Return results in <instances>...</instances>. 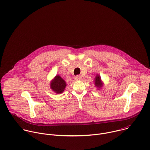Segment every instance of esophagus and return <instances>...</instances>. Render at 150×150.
Wrapping results in <instances>:
<instances>
[{"mask_svg": "<svg viewBox=\"0 0 150 150\" xmlns=\"http://www.w3.org/2000/svg\"><path fill=\"white\" fill-rule=\"evenodd\" d=\"M75 80H77V81L81 80V77L80 76H77L75 77Z\"/></svg>", "mask_w": 150, "mask_h": 150, "instance_id": "obj_1", "label": "esophagus"}]
</instances>
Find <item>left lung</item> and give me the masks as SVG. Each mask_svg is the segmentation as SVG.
<instances>
[{
    "instance_id": "left-lung-1",
    "label": "left lung",
    "mask_w": 150,
    "mask_h": 150,
    "mask_svg": "<svg viewBox=\"0 0 150 150\" xmlns=\"http://www.w3.org/2000/svg\"><path fill=\"white\" fill-rule=\"evenodd\" d=\"M94 82L95 86L97 87V88L98 90H100L101 88V87L104 85V83H103V81L101 80V77H100V76L99 74H97L96 75V77L94 78Z\"/></svg>"
}]
</instances>
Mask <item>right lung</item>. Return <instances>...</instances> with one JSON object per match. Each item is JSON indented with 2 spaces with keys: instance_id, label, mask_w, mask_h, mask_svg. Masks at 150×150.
Wrapping results in <instances>:
<instances>
[{
  "instance_id": "obj_1",
  "label": "right lung",
  "mask_w": 150,
  "mask_h": 150,
  "mask_svg": "<svg viewBox=\"0 0 150 150\" xmlns=\"http://www.w3.org/2000/svg\"><path fill=\"white\" fill-rule=\"evenodd\" d=\"M50 88L56 94L62 93L67 86L66 82L60 76L56 75L50 83Z\"/></svg>"
}]
</instances>
